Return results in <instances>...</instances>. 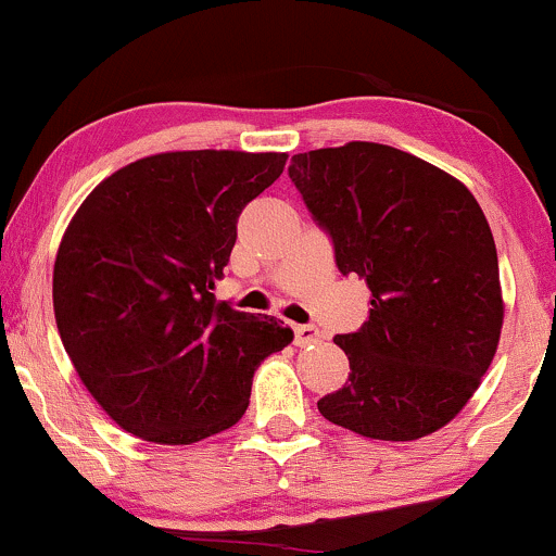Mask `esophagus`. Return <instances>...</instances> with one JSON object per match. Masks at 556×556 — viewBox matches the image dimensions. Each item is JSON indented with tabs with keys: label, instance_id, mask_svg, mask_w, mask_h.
I'll list each match as a JSON object with an SVG mask.
<instances>
[{
	"label": "esophagus",
	"instance_id": "obj_1",
	"mask_svg": "<svg viewBox=\"0 0 556 556\" xmlns=\"http://www.w3.org/2000/svg\"><path fill=\"white\" fill-rule=\"evenodd\" d=\"M321 340V331L311 324H303V327H295V344L298 348H308V344H316Z\"/></svg>",
	"mask_w": 556,
	"mask_h": 556
}]
</instances>
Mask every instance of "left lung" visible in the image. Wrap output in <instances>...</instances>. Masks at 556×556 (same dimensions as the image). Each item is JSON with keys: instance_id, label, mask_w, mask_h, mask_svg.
<instances>
[{"instance_id": "left-lung-1", "label": "left lung", "mask_w": 556, "mask_h": 556, "mask_svg": "<svg viewBox=\"0 0 556 556\" xmlns=\"http://www.w3.org/2000/svg\"><path fill=\"white\" fill-rule=\"evenodd\" d=\"M290 180L371 290L368 321L337 334L348 384L318 400L331 424L413 442L468 405L494 361L504 300L494 235L465 185L384 143L295 154Z\"/></svg>"}]
</instances>
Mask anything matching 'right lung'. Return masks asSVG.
Masks as SVG:
<instances>
[{"label":"right lung","mask_w":556,"mask_h":556,"mask_svg":"<svg viewBox=\"0 0 556 556\" xmlns=\"http://www.w3.org/2000/svg\"><path fill=\"white\" fill-rule=\"evenodd\" d=\"M287 154L167 151L101 180L62 235L54 318L83 387L119 429L193 444L229 429L261 361L292 342L274 316L214 298L245 203Z\"/></svg>","instance_id":"obj_1"}]
</instances>
